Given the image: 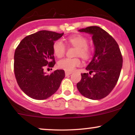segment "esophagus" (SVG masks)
<instances>
[{"instance_id":"obj_1","label":"esophagus","mask_w":135,"mask_h":135,"mask_svg":"<svg viewBox=\"0 0 135 135\" xmlns=\"http://www.w3.org/2000/svg\"><path fill=\"white\" fill-rule=\"evenodd\" d=\"M71 74H72V72H67V71H66V72H65V75H66V76H67V75H70Z\"/></svg>"}]
</instances>
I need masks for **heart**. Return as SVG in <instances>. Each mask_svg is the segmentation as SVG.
Masks as SVG:
<instances>
[{
	"label": "heart",
	"mask_w": 135,
	"mask_h": 135,
	"mask_svg": "<svg viewBox=\"0 0 135 135\" xmlns=\"http://www.w3.org/2000/svg\"><path fill=\"white\" fill-rule=\"evenodd\" d=\"M66 41L68 44L76 47L75 56H79L84 60H88L92 55L93 49L88 44V41L86 37L80 34H75L69 36ZM52 49L55 55L58 58H61L65 53L66 46L61 40H58L55 42ZM80 65V61L78 58H63L58 62L59 67L68 72H72Z\"/></svg>",
	"instance_id": "1"
}]
</instances>
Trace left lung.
Returning <instances> with one entry per match:
<instances>
[{
    "label": "left lung",
    "instance_id": "left-lung-1",
    "mask_svg": "<svg viewBox=\"0 0 135 135\" xmlns=\"http://www.w3.org/2000/svg\"><path fill=\"white\" fill-rule=\"evenodd\" d=\"M81 32L93 35L95 51L92 61L81 74L82 79L77 88L84 97L91 100H100L113 90L118 81L122 66V56L119 45L108 32L97 26L80 29Z\"/></svg>",
    "mask_w": 135,
    "mask_h": 135
}]
</instances>
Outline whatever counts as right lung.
<instances>
[{"label":"right lung","instance_id":"right-lung-1","mask_svg":"<svg viewBox=\"0 0 135 135\" xmlns=\"http://www.w3.org/2000/svg\"><path fill=\"white\" fill-rule=\"evenodd\" d=\"M63 33L42 30L27 35L17 46L14 56V72L18 86L27 95L45 100L58 89L65 77L63 70L50 74L44 72L52 68L55 60L52 47Z\"/></svg>","mask_w":135,"mask_h":135}]
</instances>
